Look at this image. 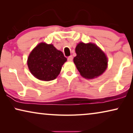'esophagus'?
Instances as JSON below:
<instances>
[{
	"label": "esophagus",
	"instance_id": "esophagus-1",
	"mask_svg": "<svg viewBox=\"0 0 133 133\" xmlns=\"http://www.w3.org/2000/svg\"><path fill=\"white\" fill-rule=\"evenodd\" d=\"M68 61L69 62H71L72 61V56H69V57H68Z\"/></svg>",
	"mask_w": 133,
	"mask_h": 133
}]
</instances>
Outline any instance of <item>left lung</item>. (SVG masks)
Returning <instances> with one entry per match:
<instances>
[{
  "mask_svg": "<svg viewBox=\"0 0 133 133\" xmlns=\"http://www.w3.org/2000/svg\"><path fill=\"white\" fill-rule=\"evenodd\" d=\"M77 56L73 61L83 77L92 79L101 75L108 64L105 54L93 43H79L76 48Z\"/></svg>",
  "mask_w": 133,
  "mask_h": 133,
  "instance_id": "1",
  "label": "left lung"
}]
</instances>
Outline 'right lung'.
Returning <instances> with one entry per match:
<instances>
[{"instance_id": "1", "label": "right lung", "mask_w": 133, "mask_h": 133, "mask_svg": "<svg viewBox=\"0 0 133 133\" xmlns=\"http://www.w3.org/2000/svg\"><path fill=\"white\" fill-rule=\"evenodd\" d=\"M66 61L63 52L53 45L41 43L31 52L27 63L34 77L41 81H50L57 77Z\"/></svg>"}]
</instances>
